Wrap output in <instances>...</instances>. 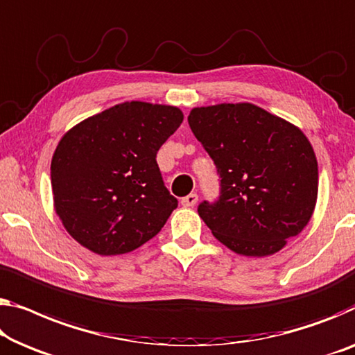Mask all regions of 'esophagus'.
Returning a JSON list of instances; mask_svg holds the SVG:
<instances>
[{
	"instance_id": "esophagus-1",
	"label": "esophagus",
	"mask_w": 355,
	"mask_h": 355,
	"mask_svg": "<svg viewBox=\"0 0 355 355\" xmlns=\"http://www.w3.org/2000/svg\"><path fill=\"white\" fill-rule=\"evenodd\" d=\"M196 202H198V194H194V193L182 198V205H183V207H193Z\"/></svg>"
}]
</instances>
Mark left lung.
Returning <instances> with one entry per match:
<instances>
[{
    "label": "left lung",
    "instance_id": "left-lung-1",
    "mask_svg": "<svg viewBox=\"0 0 355 355\" xmlns=\"http://www.w3.org/2000/svg\"><path fill=\"white\" fill-rule=\"evenodd\" d=\"M188 123L220 175L218 199L204 200L198 211L221 244L268 257L304 230L319 168L298 127L252 103L193 108Z\"/></svg>",
    "mask_w": 355,
    "mask_h": 355
}]
</instances>
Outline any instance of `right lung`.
<instances>
[{"mask_svg":"<svg viewBox=\"0 0 355 355\" xmlns=\"http://www.w3.org/2000/svg\"><path fill=\"white\" fill-rule=\"evenodd\" d=\"M182 123L177 107L124 102L62 137L51 183L55 214L73 239L110 257L161 231L178 200L164 187L156 155Z\"/></svg>","mask_w":355,"mask_h":355,"instance_id":"add662e5","label":"right lung"}]
</instances>
